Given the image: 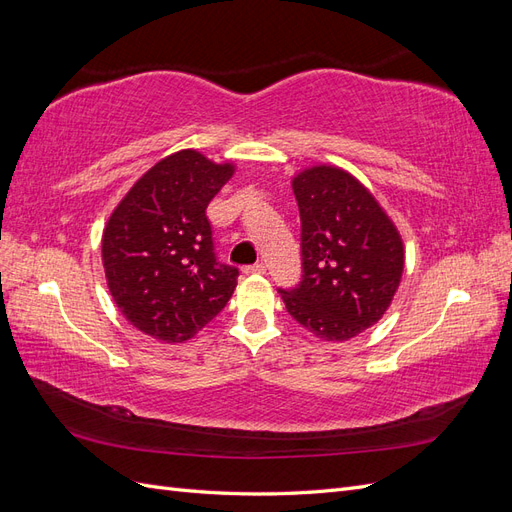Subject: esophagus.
<instances>
[{
  "mask_svg": "<svg viewBox=\"0 0 512 512\" xmlns=\"http://www.w3.org/2000/svg\"><path fill=\"white\" fill-rule=\"evenodd\" d=\"M267 271V267L262 265V262H256V265H247V267H243V273H247V275H262Z\"/></svg>",
  "mask_w": 512,
  "mask_h": 512,
  "instance_id": "esophagus-1",
  "label": "esophagus"
}]
</instances>
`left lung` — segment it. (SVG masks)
Segmentation results:
<instances>
[{"label": "left lung", "mask_w": 512, "mask_h": 512, "mask_svg": "<svg viewBox=\"0 0 512 512\" xmlns=\"http://www.w3.org/2000/svg\"><path fill=\"white\" fill-rule=\"evenodd\" d=\"M301 213V282L277 288L288 314L327 342L376 324L404 273V243L363 183L337 166L292 179Z\"/></svg>", "instance_id": "obj_1"}]
</instances>
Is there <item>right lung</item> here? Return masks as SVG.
<instances>
[{
	"label": "right lung",
	"instance_id": "obj_1",
	"mask_svg": "<svg viewBox=\"0 0 512 512\" xmlns=\"http://www.w3.org/2000/svg\"><path fill=\"white\" fill-rule=\"evenodd\" d=\"M235 173L203 153H173L138 179L106 222V284L132 327L185 342L218 316L239 269L215 256L207 205Z\"/></svg>",
	"mask_w": 512,
	"mask_h": 512
}]
</instances>
